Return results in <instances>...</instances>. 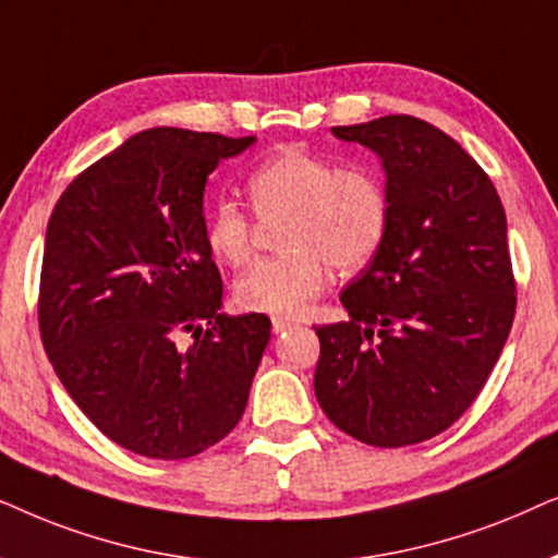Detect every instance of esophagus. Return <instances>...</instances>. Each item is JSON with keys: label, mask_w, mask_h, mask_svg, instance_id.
I'll list each match as a JSON object with an SVG mask.
<instances>
[{"label": "esophagus", "mask_w": 558, "mask_h": 558, "mask_svg": "<svg viewBox=\"0 0 558 558\" xmlns=\"http://www.w3.org/2000/svg\"><path fill=\"white\" fill-rule=\"evenodd\" d=\"M293 324H295L293 318H286V316H272V331H275V333H280V331L291 329Z\"/></svg>", "instance_id": "34e87169"}]
</instances>
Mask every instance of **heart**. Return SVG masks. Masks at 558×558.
<instances>
[{"mask_svg": "<svg viewBox=\"0 0 558 558\" xmlns=\"http://www.w3.org/2000/svg\"><path fill=\"white\" fill-rule=\"evenodd\" d=\"M247 193L259 221H287L278 234L286 255L259 259L236 280L234 299L244 311L301 314L322 295L329 267L360 270L388 229V193L373 170L337 168L301 145L259 162L247 175ZM204 240L217 263L242 267L255 250V221L225 198L206 217Z\"/></svg>", "mask_w": 558, "mask_h": 558, "instance_id": "obj_1", "label": "heart"}]
</instances>
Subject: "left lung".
<instances>
[{"mask_svg":"<svg viewBox=\"0 0 558 558\" xmlns=\"http://www.w3.org/2000/svg\"><path fill=\"white\" fill-rule=\"evenodd\" d=\"M333 137L377 153L388 229L341 293L349 318L316 326L318 405L356 441L434 439L485 388L515 316L508 221L489 175L457 140L390 114Z\"/></svg>","mask_w":558,"mask_h":558,"instance_id":"1","label":"left lung"}]
</instances>
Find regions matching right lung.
Returning <instances> with one entry per match:
<instances>
[{
  "instance_id": "obj_1",
  "label": "right lung",
  "mask_w": 558,
  "mask_h": 558,
  "mask_svg": "<svg viewBox=\"0 0 558 558\" xmlns=\"http://www.w3.org/2000/svg\"><path fill=\"white\" fill-rule=\"evenodd\" d=\"M252 143L145 130L73 178L50 214L43 347L86 418L135 454H202L247 405L270 318L219 314L204 185ZM181 336L194 341L181 345Z\"/></svg>"
}]
</instances>
